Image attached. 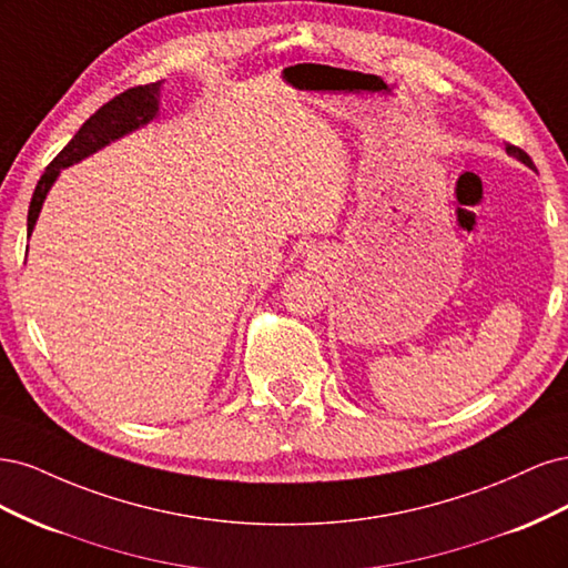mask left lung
Segmentation results:
<instances>
[{
    "label": "left lung",
    "mask_w": 568,
    "mask_h": 568,
    "mask_svg": "<svg viewBox=\"0 0 568 568\" xmlns=\"http://www.w3.org/2000/svg\"><path fill=\"white\" fill-rule=\"evenodd\" d=\"M507 153H511V156H517L521 163H526V165H530V168H532V161H530V156H528V153H526L524 149L514 146V144H507Z\"/></svg>",
    "instance_id": "1"
}]
</instances>
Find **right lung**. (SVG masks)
Segmentation results:
<instances>
[{"label": "right lung", "mask_w": 568, "mask_h": 568, "mask_svg": "<svg viewBox=\"0 0 568 568\" xmlns=\"http://www.w3.org/2000/svg\"><path fill=\"white\" fill-rule=\"evenodd\" d=\"M159 90L161 82H149V84H136V88H130L125 92H120L113 97L109 104L101 106L90 120H84V125L78 130V134L68 142L59 156L51 161L44 170V175L40 178L36 194H32L30 209H28V239L32 227H36V220L40 215L42 201L49 192V186L54 184L57 175L61 173V168L78 163L80 159L90 156L97 149L106 146L109 142L123 136L125 132L140 128L156 115L159 111Z\"/></svg>", "instance_id": "obj_1"}]
</instances>
